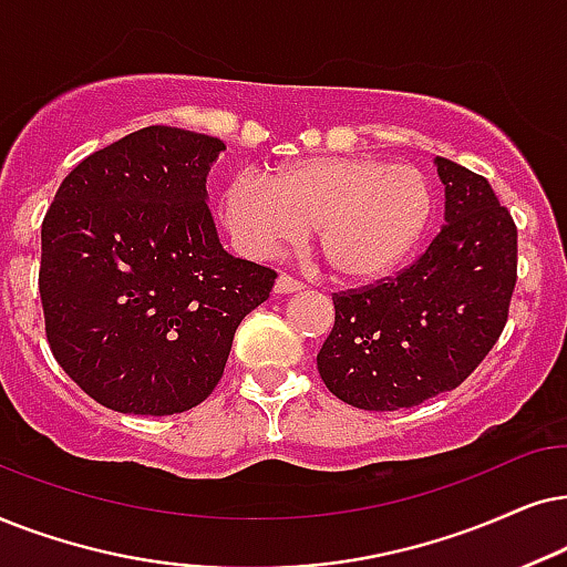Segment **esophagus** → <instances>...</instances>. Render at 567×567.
Listing matches in <instances>:
<instances>
[{"instance_id": "esophagus-1", "label": "esophagus", "mask_w": 567, "mask_h": 567, "mask_svg": "<svg viewBox=\"0 0 567 567\" xmlns=\"http://www.w3.org/2000/svg\"><path fill=\"white\" fill-rule=\"evenodd\" d=\"M303 288H306V285L300 282V279L285 275V271L277 277V282H275V292H279V296H285V292H298V290H303Z\"/></svg>"}]
</instances>
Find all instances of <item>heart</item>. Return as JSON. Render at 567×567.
Instances as JSON below:
<instances>
[{"label":"heart","mask_w":567,"mask_h":567,"mask_svg":"<svg viewBox=\"0 0 567 567\" xmlns=\"http://www.w3.org/2000/svg\"><path fill=\"white\" fill-rule=\"evenodd\" d=\"M225 220L251 254L290 246L316 228V244L339 279L365 282L394 269L430 217L420 171L379 157H311L244 173L225 194Z\"/></svg>","instance_id":"obj_1"}]
</instances>
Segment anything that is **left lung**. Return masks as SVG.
Segmentation results:
<instances>
[{"label": "left lung", "instance_id": "8db88e82", "mask_svg": "<svg viewBox=\"0 0 567 567\" xmlns=\"http://www.w3.org/2000/svg\"><path fill=\"white\" fill-rule=\"evenodd\" d=\"M446 225L410 267L334 292V329L316 354L321 381L368 412L417 406L470 379L508 321L518 230L489 181L435 157Z\"/></svg>", "mask_w": 567, "mask_h": 567}]
</instances>
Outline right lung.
<instances>
[{
  "label": "right lung",
  "instance_id": "add662e5",
  "mask_svg": "<svg viewBox=\"0 0 567 567\" xmlns=\"http://www.w3.org/2000/svg\"><path fill=\"white\" fill-rule=\"evenodd\" d=\"M225 145L145 126L87 155L41 225L43 321L64 373L97 404L176 414L223 379L233 334L277 271L236 259L205 205Z\"/></svg>",
  "mask_w": 567,
  "mask_h": 567
}]
</instances>
